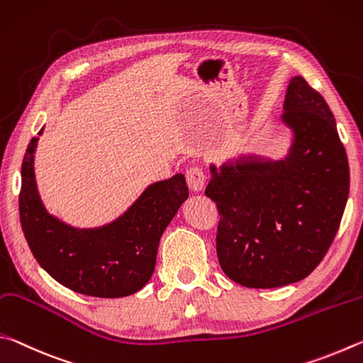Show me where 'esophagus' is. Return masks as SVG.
Listing matches in <instances>:
<instances>
[{
	"mask_svg": "<svg viewBox=\"0 0 363 363\" xmlns=\"http://www.w3.org/2000/svg\"><path fill=\"white\" fill-rule=\"evenodd\" d=\"M206 172L201 165H191V167L186 170V183L191 191H202L206 186Z\"/></svg>",
	"mask_w": 363,
	"mask_h": 363,
	"instance_id": "34e87169",
	"label": "esophagus"
}]
</instances>
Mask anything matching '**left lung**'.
<instances>
[{"mask_svg":"<svg viewBox=\"0 0 363 363\" xmlns=\"http://www.w3.org/2000/svg\"><path fill=\"white\" fill-rule=\"evenodd\" d=\"M285 124L295 132L290 155L211 165L206 196L217 204L221 269L249 289L301 281L327 255L349 194V162L333 113L303 76L290 81Z\"/></svg>","mask_w":363,"mask_h":363,"instance_id":"8db88e82","label":"left lung"}]
</instances>
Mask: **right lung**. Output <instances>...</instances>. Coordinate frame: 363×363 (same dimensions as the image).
<instances>
[{
	"instance_id": "obj_1",
	"label": "right lung",
	"mask_w": 363,
	"mask_h": 363,
	"mask_svg": "<svg viewBox=\"0 0 363 363\" xmlns=\"http://www.w3.org/2000/svg\"><path fill=\"white\" fill-rule=\"evenodd\" d=\"M38 138H31L25 152L18 194L22 231L36 262L63 287L82 295L135 294L155 272L159 240L188 198L185 175L151 185L114 223L78 231L50 217L41 204L33 172Z\"/></svg>"
}]
</instances>
